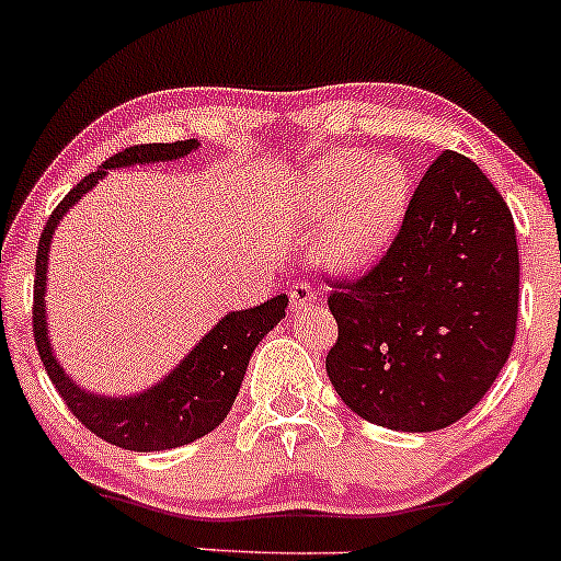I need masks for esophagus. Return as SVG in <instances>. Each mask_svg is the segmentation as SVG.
Masks as SVG:
<instances>
[{
	"label": "esophagus",
	"instance_id": "esophagus-1",
	"mask_svg": "<svg viewBox=\"0 0 561 561\" xmlns=\"http://www.w3.org/2000/svg\"><path fill=\"white\" fill-rule=\"evenodd\" d=\"M318 299V294H316V288L310 286V283H294L291 288H288V302H291V310L297 312V310H302L305 305H310V302H316Z\"/></svg>",
	"mask_w": 561,
	"mask_h": 561
}]
</instances>
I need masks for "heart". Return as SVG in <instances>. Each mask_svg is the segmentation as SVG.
Listing matches in <instances>:
<instances>
[{"label":"heart","mask_w":561,"mask_h":561,"mask_svg":"<svg viewBox=\"0 0 561 561\" xmlns=\"http://www.w3.org/2000/svg\"><path fill=\"white\" fill-rule=\"evenodd\" d=\"M407 201L409 182L399 162L334 154L305 173L297 210L307 221H327L321 254L329 264L360 270L388 249Z\"/></svg>","instance_id":"heart-1"}]
</instances>
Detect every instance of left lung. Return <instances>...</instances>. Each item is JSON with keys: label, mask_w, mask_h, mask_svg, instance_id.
I'll return each mask as SVG.
<instances>
[{"label": "left lung", "mask_w": 561, "mask_h": 561, "mask_svg": "<svg viewBox=\"0 0 561 561\" xmlns=\"http://www.w3.org/2000/svg\"><path fill=\"white\" fill-rule=\"evenodd\" d=\"M516 307L514 216L473 160L444 152L414 190L382 262L329 297L340 336L327 375L369 423L442 431L497 379Z\"/></svg>", "instance_id": "1"}]
</instances>
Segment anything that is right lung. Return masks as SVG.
<instances>
[{
  "label": "right lung",
  "instance_id": "add662e5",
  "mask_svg": "<svg viewBox=\"0 0 561 561\" xmlns=\"http://www.w3.org/2000/svg\"><path fill=\"white\" fill-rule=\"evenodd\" d=\"M197 147L201 141L186 138V141L173 144H141V147H128L125 152H117L58 203L39 238L37 273H34V336H37L42 366L61 393L66 407L88 431H93L95 436L114 447L130 451L176 449L214 431L230 414L251 353L256 351L264 334L286 318V294H278L249 310L227 312L165 377H160L152 388L136 390L130 396L93 393L66 375L61 360L56 358L50 334H47V256H50L53 234L64 221L66 210L77 206L101 179L110 176V171L182 160Z\"/></svg>",
  "mask_w": 561,
  "mask_h": 561
}]
</instances>
